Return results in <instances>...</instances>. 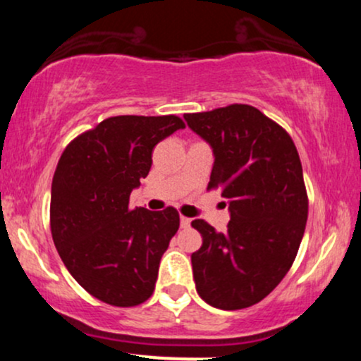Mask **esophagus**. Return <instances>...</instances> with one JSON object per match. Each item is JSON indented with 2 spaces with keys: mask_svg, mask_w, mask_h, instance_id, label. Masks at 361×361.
Masks as SVG:
<instances>
[{
  "mask_svg": "<svg viewBox=\"0 0 361 361\" xmlns=\"http://www.w3.org/2000/svg\"><path fill=\"white\" fill-rule=\"evenodd\" d=\"M180 224H181V227H183V229H186V227H190V224H192V219L185 217V215H181Z\"/></svg>",
  "mask_w": 361,
  "mask_h": 361,
  "instance_id": "obj_1",
  "label": "esophagus"
}]
</instances>
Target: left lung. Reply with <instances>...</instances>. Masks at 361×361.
<instances>
[{
    "label": "left lung",
    "instance_id": "left-lung-1",
    "mask_svg": "<svg viewBox=\"0 0 361 361\" xmlns=\"http://www.w3.org/2000/svg\"><path fill=\"white\" fill-rule=\"evenodd\" d=\"M185 120L212 146L207 190H219L231 210L226 233L204 219L192 222L204 241L192 255L197 292L212 307H251L283 280L304 235L309 198L299 152L283 127L251 105Z\"/></svg>",
    "mask_w": 361,
    "mask_h": 361
}]
</instances>
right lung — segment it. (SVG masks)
<instances>
[{"label": "right lung", "mask_w": 361, "mask_h": 361, "mask_svg": "<svg viewBox=\"0 0 361 361\" xmlns=\"http://www.w3.org/2000/svg\"><path fill=\"white\" fill-rule=\"evenodd\" d=\"M183 127L176 115H118L62 151L52 178V239L73 279L105 304L134 307L154 292L180 214L130 209L128 198L147 176L156 144Z\"/></svg>", "instance_id": "add662e5"}]
</instances>
